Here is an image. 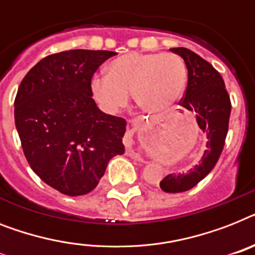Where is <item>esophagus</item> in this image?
<instances>
[{
  "label": "esophagus",
  "instance_id": "esophagus-1",
  "mask_svg": "<svg viewBox=\"0 0 255 255\" xmlns=\"http://www.w3.org/2000/svg\"><path fill=\"white\" fill-rule=\"evenodd\" d=\"M129 128H131L132 131H136V129H137V127H136V124H133V123H132V122H129ZM127 156L132 157V158H134V160H137V158H140V156H138L137 153L133 152V150H131V149H129V150H127Z\"/></svg>",
  "mask_w": 255,
  "mask_h": 255
}]
</instances>
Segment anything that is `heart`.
<instances>
[{
    "mask_svg": "<svg viewBox=\"0 0 255 255\" xmlns=\"http://www.w3.org/2000/svg\"><path fill=\"white\" fill-rule=\"evenodd\" d=\"M185 81L186 67L179 56L131 52L113 60L107 74L93 77L92 93L109 114L126 106L129 93L140 109L160 113L181 97Z\"/></svg>",
    "mask_w": 255,
    "mask_h": 255,
    "instance_id": "obj_1",
    "label": "heart"
}]
</instances>
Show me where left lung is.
<instances>
[{
    "mask_svg": "<svg viewBox=\"0 0 255 255\" xmlns=\"http://www.w3.org/2000/svg\"><path fill=\"white\" fill-rule=\"evenodd\" d=\"M170 51L181 56L187 67V88L179 105L195 111L196 122L207 138L206 149L195 166L186 173L166 175L160 182L162 191L183 192L210 174L219 161L228 133L232 105L224 80L208 61L183 47Z\"/></svg>",
    "mask_w": 255,
    "mask_h": 255,
    "instance_id": "1",
    "label": "left lung"
}]
</instances>
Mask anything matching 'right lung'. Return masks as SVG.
Returning a JSON list of instances; mask_svg holds the SVG:
<instances>
[{
	"label": "right lung",
	"instance_id": "obj_1",
	"mask_svg": "<svg viewBox=\"0 0 255 255\" xmlns=\"http://www.w3.org/2000/svg\"><path fill=\"white\" fill-rule=\"evenodd\" d=\"M113 51L72 49L41 59L20 82L14 119L35 174L69 196L93 191L113 157L123 154L127 122L102 113L92 78Z\"/></svg>",
	"mask_w": 255,
	"mask_h": 255
}]
</instances>
